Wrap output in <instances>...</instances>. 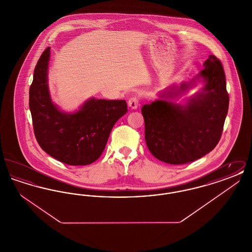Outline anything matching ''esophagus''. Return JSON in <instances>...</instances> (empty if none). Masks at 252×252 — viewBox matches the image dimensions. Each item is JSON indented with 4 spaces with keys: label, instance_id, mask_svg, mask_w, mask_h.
<instances>
[{
    "label": "esophagus",
    "instance_id": "34e87169",
    "mask_svg": "<svg viewBox=\"0 0 252 252\" xmlns=\"http://www.w3.org/2000/svg\"><path fill=\"white\" fill-rule=\"evenodd\" d=\"M127 104H128V107L131 109H137L139 106V99L137 97H132L128 100Z\"/></svg>",
    "mask_w": 252,
    "mask_h": 252
}]
</instances>
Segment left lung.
Listing matches in <instances>:
<instances>
[{"mask_svg":"<svg viewBox=\"0 0 252 252\" xmlns=\"http://www.w3.org/2000/svg\"><path fill=\"white\" fill-rule=\"evenodd\" d=\"M192 80L160 91L144 105L145 142L151 154L169 164H184L210 153L218 144L228 109L226 77L220 60L210 56ZM204 88L181 102L197 84Z\"/></svg>","mask_w":252,"mask_h":252,"instance_id":"1","label":"left lung"}]
</instances>
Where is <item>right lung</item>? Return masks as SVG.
<instances>
[{"instance_id":"right-lung-1","label":"right lung","mask_w":252,"mask_h":252,"mask_svg":"<svg viewBox=\"0 0 252 252\" xmlns=\"http://www.w3.org/2000/svg\"><path fill=\"white\" fill-rule=\"evenodd\" d=\"M50 47L42 53L29 90L36 141L43 151L69 165H88L103 153L115 123L127 112L125 100L91 97L73 111L61 110L49 89Z\"/></svg>"}]
</instances>
